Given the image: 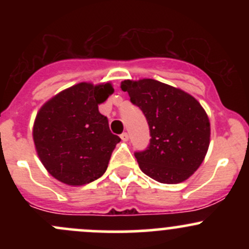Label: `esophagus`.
I'll return each mask as SVG.
<instances>
[{
  "label": "esophagus",
  "mask_w": 249,
  "mask_h": 249,
  "mask_svg": "<svg viewBox=\"0 0 249 249\" xmlns=\"http://www.w3.org/2000/svg\"><path fill=\"white\" fill-rule=\"evenodd\" d=\"M120 139L124 141V142H126V141H129V134H127V132H123V134L120 135Z\"/></svg>",
  "instance_id": "obj_1"
}]
</instances>
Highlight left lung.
Here are the masks:
<instances>
[{
  "instance_id": "1",
  "label": "left lung",
  "mask_w": 249,
  "mask_h": 249,
  "mask_svg": "<svg viewBox=\"0 0 249 249\" xmlns=\"http://www.w3.org/2000/svg\"><path fill=\"white\" fill-rule=\"evenodd\" d=\"M120 88L129 92L149 126V144L135 152L140 169L166 184L188 179L210 145V120L201 105L183 90L154 79L124 80Z\"/></svg>"
}]
</instances>
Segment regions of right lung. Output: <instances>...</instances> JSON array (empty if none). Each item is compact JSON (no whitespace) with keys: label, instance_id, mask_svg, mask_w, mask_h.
Instances as JSON below:
<instances>
[{"label":"right lung","instance_id":"1","mask_svg":"<svg viewBox=\"0 0 249 249\" xmlns=\"http://www.w3.org/2000/svg\"><path fill=\"white\" fill-rule=\"evenodd\" d=\"M114 91L109 83H79L47 102L37 114L34 141L42 164L60 182L83 185L106 172L120 137L99 105Z\"/></svg>","mask_w":249,"mask_h":249}]
</instances>
